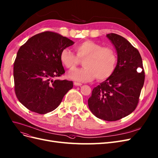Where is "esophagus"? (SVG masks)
I'll use <instances>...</instances> for the list:
<instances>
[{
	"label": "esophagus",
	"instance_id": "esophagus-1",
	"mask_svg": "<svg viewBox=\"0 0 158 158\" xmlns=\"http://www.w3.org/2000/svg\"><path fill=\"white\" fill-rule=\"evenodd\" d=\"M74 85L76 86H80L82 84H81V83H78V82H74Z\"/></svg>",
	"mask_w": 158,
	"mask_h": 158
}]
</instances>
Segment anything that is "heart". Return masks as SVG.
I'll return each mask as SVG.
<instances>
[{"label":"heart","instance_id":"1","mask_svg":"<svg viewBox=\"0 0 158 158\" xmlns=\"http://www.w3.org/2000/svg\"><path fill=\"white\" fill-rule=\"evenodd\" d=\"M75 50L80 59H84L82 64L84 67L69 73V78L88 81L96 77L98 80H105L111 77L115 70L117 57L112 49L103 47L93 41L85 40L76 45ZM77 58L69 48H64L60 53L61 62L70 70L78 64Z\"/></svg>","mask_w":158,"mask_h":158}]
</instances>
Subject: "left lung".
<instances>
[{
    "mask_svg": "<svg viewBox=\"0 0 158 158\" xmlns=\"http://www.w3.org/2000/svg\"><path fill=\"white\" fill-rule=\"evenodd\" d=\"M106 37L116 50L117 64L111 77L92 91L88 106L97 118L112 122L126 117L135 110L145 75L137 49L120 35L110 33ZM140 68L142 69L141 72Z\"/></svg>",
    "mask_w": 158,
    "mask_h": 158,
    "instance_id": "left-lung-1",
    "label": "left lung"
}]
</instances>
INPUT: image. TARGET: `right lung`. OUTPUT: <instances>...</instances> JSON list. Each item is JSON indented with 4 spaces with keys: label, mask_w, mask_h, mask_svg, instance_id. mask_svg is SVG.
<instances>
[{
    "label": "right lung",
    "mask_w": 158,
    "mask_h": 158,
    "mask_svg": "<svg viewBox=\"0 0 158 158\" xmlns=\"http://www.w3.org/2000/svg\"><path fill=\"white\" fill-rule=\"evenodd\" d=\"M74 44L60 34L46 31L32 36L20 47L14 64L15 92L29 110L40 114L53 111L73 88L72 81L53 78L65 73L60 53Z\"/></svg>",
    "instance_id": "1"
}]
</instances>
